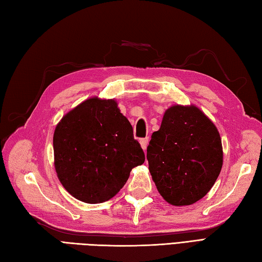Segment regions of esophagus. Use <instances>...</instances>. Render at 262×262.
Here are the masks:
<instances>
[{
	"mask_svg": "<svg viewBox=\"0 0 262 262\" xmlns=\"http://www.w3.org/2000/svg\"><path fill=\"white\" fill-rule=\"evenodd\" d=\"M140 143H141V146H142V148L143 150H146V147H147V143H148V137H145V138H141L140 140Z\"/></svg>",
	"mask_w": 262,
	"mask_h": 262,
	"instance_id": "1",
	"label": "esophagus"
}]
</instances>
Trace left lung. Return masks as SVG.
Returning a JSON list of instances; mask_svg holds the SVG:
<instances>
[{
  "instance_id": "obj_1",
  "label": "left lung",
  "mask_w": 262,
  "mask_h": 262,
  "mask_svg": "<svg viewBox=\"0 0 262 262\" xmlns=\"http://www.w3.org/2000/svg\"><path fill=\"white\" fill-rule=\"evenodd\" d=\"M146 151L159 193L177 207L189 206L206 195L223 167L219 132L194 105L169 107Z\"/></svg>"
}]
</instances>
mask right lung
Masks as SVG:
<instances>
[{"label": "right lung", "mask_w": 262, "mask_h": 262, "mask_svg": "<svg viewBox=\"0 0 262 262\" xmlns=\"http://www.w3.org/2000/svg\"><path fill=\"white\" fill-rule=\"evenodd\" d=\"M54 167L71 195L105 202L125 185L145 156L115 100L92 97L69 111L55 127Z\"/></svg>", "instance_id": "1"}]
</instances>
